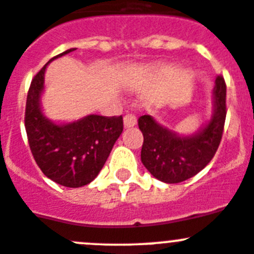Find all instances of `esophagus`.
<instances>
[{
    "label": "esophagus",
    "mask_w": 254,
    "mask_h": 254,
    "mask_svg": "<svg viewBox=\"0 0 254 254\" xmlns=\"http://www.w3.org/2000/svg\"><path fill=\"white\" fill-rule=\"evenodd\" d=\"M136 125V117L131 113H127L124 117V127H132Z\"/></svg>",
    "instance_id": "34e87169"
}]
</instances>
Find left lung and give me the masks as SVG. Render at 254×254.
Listing matches in <instances>:
<instances>
[{
	"label": "left lung",
	"mask_w": 254,
	"mask_h": 254,
	"mask_svg": "<svg viewBox=\"0 0 254 254\" xmlns=\"http://www.w3.org/2000/svg\"><path fill=\"white\" fill-rule=\"evenodd\" d=\"M212 114L197 131L177 134L151 115L139 118L144 135L141 162L147 171L166 184H179L205 169L218 149L226 119V83L221 75L212 90Z\"/></svg>",
	"instance_id": "left-lung-1"
}]
</instances>
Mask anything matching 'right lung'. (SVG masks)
Returning a JSON list of instances; mask_svg holds the SVG:
<instances>
[{"instance_id": "obj_1", "label": "right lung", "mask_w": 254, "mask_h": 254, "mask_svg": "<svg viewBox=\"0 0 254 254\" xmlns=\"http://www.w3.org/2000/svg\"><path fill=\"white\" fill-rule=\"evenodd\" d=\"M75 48L58 54L39 70L29 87L26 103L27 137L32 155L44 175L65 187L92 182L104 166L123 132V118L90 114L70 123H56L42 108L47 65Z\"/></svg>"}]
</instances>
